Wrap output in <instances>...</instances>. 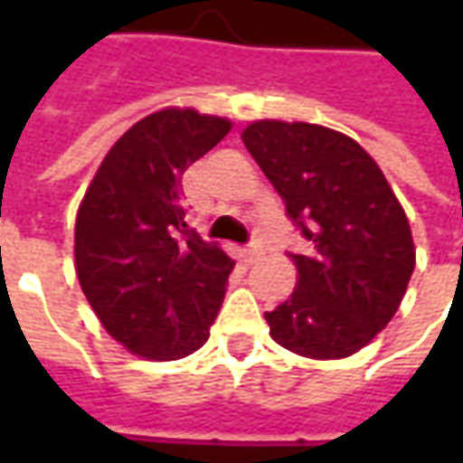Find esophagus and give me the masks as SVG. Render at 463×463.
Listing matches in <instances>:
<instances>
[{"mask_svg": "<svg viewBox=\"0 0 463 463\" xmlns=\"http://www.w3.org/2000/svg\"><path fill=\"white\" fill-rule=\"evenodd\" d=\"M244 255H247V262H260L265 258V247L262 244H250V250Z\"/></svg>", "mask_w": 463, "mask_h": 463, "instance_id": "34e87169", "label": "esophagus"}]
</instances>
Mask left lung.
<instances>
[{
	"instance_id": "left-lung-1",
	"label": "left lung",
	"mask_w": 463,
	"mask_h": 463,
	"mask_svg": "<svg viewBox=\"0 0 463 463\" xmlns=\"http://www.w3.org/2000/svg\"><path fill=\"white\" fill-rule=\"evenodd\" d=\"M241 141L311 241L309 255H291L294 294L265 311L270 337L317 361L358 353L400 309L415 270L394 190L361 144L325 126L258 120Z\"/></svg>"
}]
</instances>
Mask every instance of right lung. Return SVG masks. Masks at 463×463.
I'll return each mask as SVG.
<instances>
[{"instance_id": "add662e5", "label": "right lung", "mask_w": 463, "mask_h": 463, "mask_svg": "<svg viewBox=\"0 0 463 463\" xmlns=\"http://www.w3.org/2000/svg\"><path fill=\"white\" fill-rule=\"evenodd\" d=\"M232 123L167 108L102 159L74 226L77 276L102 327L136 355L177 361L208 340L234 260L187 229L180 177Z\"/></svg>"}]
</instances>
